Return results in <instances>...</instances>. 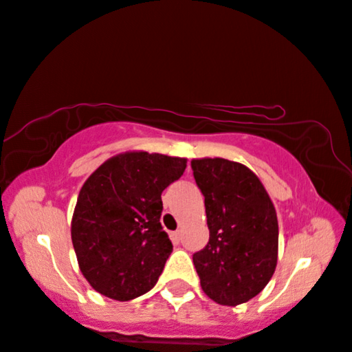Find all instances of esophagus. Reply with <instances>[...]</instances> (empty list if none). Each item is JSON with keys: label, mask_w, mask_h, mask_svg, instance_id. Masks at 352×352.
I'll return each mask as SVG.
<instances>
[{"label": "esophagus", "mask_w": 352, "mask_h": 352, "mask_svg": "<svg viewBox=\"0 0 352 352\" xmlns=\"http://www.w3.org/2000/svg\"><path fill=\"white\" fill-rule=\"evenodd\" d=\"M169 236H170V239H172V242H174V244H178V242H180V239H182V232L180 231H172Z\"/></svg>", "instance_id": "1"}]
</instances>
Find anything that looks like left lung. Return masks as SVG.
Returning <instances> with one entry per match:
<instances>
[{
    "mask_svg": "<svg viewBox=\"0 0 352 352\" xmlns=\"http://www.w3.org/2000/svg\"><path fill=\"white\" fill-rule=\"evenodd\" d=\"M204 195L210 237L192 263L204 294L215 303L237 306L260 294L277 265L279 225L260 178L223 157L191 161Z\"/></svg>",
    "mask_w": 352,
    "mask_h": 352,
    "instance_id": "left-lung-1",
    "label": "left lung"
}]
</instances>
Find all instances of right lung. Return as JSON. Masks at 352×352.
Segmentation results:
<instances>
[{
	"label": "right lung",
	"instance_id": "1",
	"mask_svg": "<svg viewBox=\"0 0 352 352\" xmlns=\"http://www.w3.org/2000/svg\"><path fill=\"white\" fill-rule=\"evenodd\" d=\"M185 169L186 157L126 151L84 182L73 212L72 242L94 290L129 301L156 285L172 254L160 221L161 192Z\"/></svg>",
	"mask_w": 352,
	"mask_h": 352
}]
</instances>
